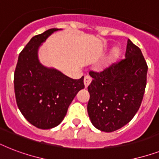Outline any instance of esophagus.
Masks as SVG:
<instances>
[{
  "mask_svg": "<svg viewBox=\"0 0 159 159\" xmlns=\"http://www.w3.org/2000/svg\"><path fill=\"white\" fill-rule=\"evenodd\" d=\"M91 82H92V77H90V76H88V75H87V76H85V77H84V85H85V87H88L90 83H91Z\"/></svg>",
  "mask_w": 159,
  "mask_h": 159,
  "instance_id": "1",
  "label": "esophagus"
}]
</instances>
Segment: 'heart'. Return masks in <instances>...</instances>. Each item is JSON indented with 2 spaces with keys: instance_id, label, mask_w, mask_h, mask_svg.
I'll use <instances>...</instances> for the list:
<instances>
[{
  "instance_id": "heart-1",
  "label": "heart",
  "mask_w": 159,
  "mask_h": 159,
  "mask_svg": "<svg viewBox=\"0 0 159 159\" xmlns=\"http://www.w3.org/2000/svg\"><path fill=\"white\" fill-rule=\"evenodd\" d=\"M120 48L118 47H115V48L111 50V53L107 57V60H106V62H111V61H113L114 59H116V57H118L119 55H120Z\"/></svg>"
}]
</instances>
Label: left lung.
<instances>
[{
  "label": "left lung",
  "mask_w": 159,
  "mask_h": 159,
  "mask_svg": "<svg viewBox=\"0 0 159 159\" xmlns=\"http://www.w3.org/2000/svg\"><path fill=\"white\" fill-rule=\"evenodd\" d=\"M147 72L148 66L140 48L129 39L124 59L102 72L90 71L93 80L87 87V112L96 128L113 132L133 119L143 100Z\"/></svg>",
  "instance_id": "left-lung-1"
}]
</instances>
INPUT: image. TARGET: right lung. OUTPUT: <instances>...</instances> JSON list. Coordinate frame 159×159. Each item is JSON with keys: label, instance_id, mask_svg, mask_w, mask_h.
Returning a JSON list of instances; mask_svg holds the SVG:
<instances>
[{"label": "right lung", "instance_id": "add662e5", "mask_svg": "<svg viewBox=\"0 0 159 159\" xmlns=\"http://www.w3.org/2000/svg\"><path fill=\"white\" fill-rule=\"evenodd\" d=\"M57 30L50 29L34 36L19 55L14 74L18 108L31 125L42 129L58 125L77 92L85 87L84 77L72 79L39 61V46Z\"/></svg>", "mask_w": 159, "mask_h": 159}]
</instances>
